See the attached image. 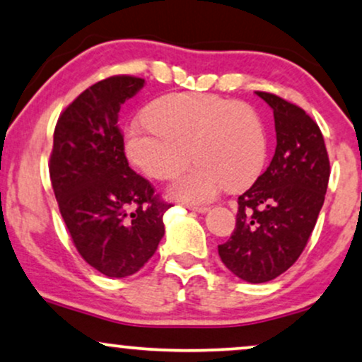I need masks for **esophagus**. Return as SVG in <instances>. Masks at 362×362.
Returning <instances> with one entry per match:
<instances>
[{"label":"esophagus","instance_id":"esophagus-1","mask_svg":"<svg viewBox=\"0 0 362 362\" xmlns=\"http://www.w3.org/2000/svg\"><path fill=\"white\" fill-rule=\"evenodd\" d=\"M189 209V211H194V213H206L208 211V206H199V204H188V206H186Z\"/></svg>","mask_w":362,"mask_h":362}]
</instances>
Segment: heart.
Returning a JSON list of instances; mask_svg holds the SVG:
<instances>
[{
  "label": "heart",
  "mask_w": 362,
  "mask_h": 362,
  "mask_svg": "<svg viewBox=\"0 0 362 362\" xmlns=\"http://www.w3.org/2000/svg\"><path fill=\"white\" fill-rule=\"evenodd\" d=\"M126 153L154 180L176 176L194 156L198 164L173 182L171 194L204 203L225 188H247L260 176L267 134L252 107L209 93H171L127 127Z\"/></svg>",
  "instance_id": "heart-1"
}]
</instances>
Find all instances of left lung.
Segmentation results:
<instances>
[{
    "label": "left lung",
    "mask_w": 362,
    "mask_h": 362,
    "mask_svg": "<svg viewBox=\"0 0 362 362\" xmlns=\"http://www.w3.org/2000/svg\"><path fill=\"white\" fill-rule=\"evenodd\" d=\"M257 95L274 109L275 154L252 188L238 196L233 233L218 245L226 269L250 284L274 280L297 262L317 223L331 176L315 120L275 93Z\"/></svg>",
    "instance_id": "8db88e82"
}]
</instances>
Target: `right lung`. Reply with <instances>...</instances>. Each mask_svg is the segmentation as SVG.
<instances>
[{
  "label": "right lung",
  "mask_w": 362,
  "mask_h": 362,
  "mask_svg": "<svg viewBox=\"0 0 362 362\" xmlns=\"http://www.w3.org/2000/svg\"><path fill=\"white\" fill-rule=\"evenodd\" d=\"M142 86L144 78L114 75L80 93L57 120L48 164L75 248L88 265L114 279L149 262L171 208L132 171L124 153L119 110Z\"/></svg>",
  "instance_id": "obj_1"
}]
</instances>
